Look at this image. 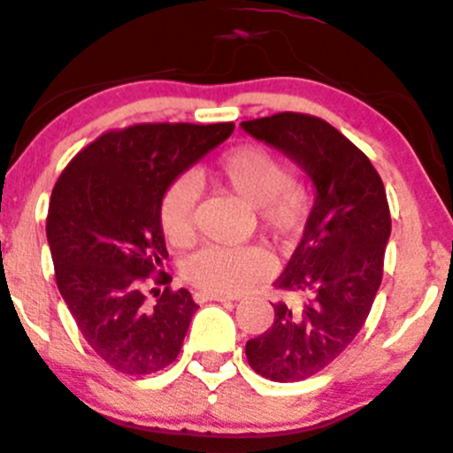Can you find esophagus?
<instances>
[{
	"instance_id": "esophagus-1",
	"label": "esophagus",
	"mask_w": 453,
	"mask_h": 453,
	"mask_svg": "<svg viewBox=\"0 0 453 453\" xmlns=\"http://www.w3.org/2000/svg\"><path fill=\"white\" fill-rule=\"evenodd\" d=\"M239 299L236 295H223V293H208V290H199L195 293V302L203 303V302H234Z\"/></svg>"
}]
</instances>
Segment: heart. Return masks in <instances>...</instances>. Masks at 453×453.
I'll list each match as a JSON object with an SVG mask.
<instances>
[{
    "label": "heart",
    "mask_w": 453,
    "mask_h": 453,
    "mask_svg": "<svg viewBox=\"0 0 453 453\" xmlns=\"http://www.w3.org/2000/svg\"><path fill=\"white\" fill-rule=\"evenodd\" d=\"M219 182L258 208V221L269 239L290 241L308 214V195L293 182L287 165L260 145L232 150L219 160L214 171ZM197 190L190 180H178L165 190L160 202V226L173 245H184L193 236V211ZM266 263L254 247H206L184 263L182 273L195 287L208 293H234L242 284L260 278Z\"/></svg>",
    "instance_id": "heart-1"
}]
</instances>
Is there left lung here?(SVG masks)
I'll use <instances>...</instances> for the list:
<instances>
[{
    "instance_id": "1",
    "label": "left lung",
    "mask_w": 453,
    "mask_h": 453,
    "mask_svg": "<svg viewBox=\"0 0 453 453\" xmlns=\"http://www.w3.org/2000/svg\"><path fill=\"white\" fill-rule=\"evenodd\" d=\"M242 130L288 156L312 180L314 203L299 245L275 288L265 334L247 341V363L273 382H299L326 369L356 339L382 282L390 211L371 160L319 117L278 112Z\"/></svg>"
}]
</instances>
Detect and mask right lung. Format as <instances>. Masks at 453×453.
Returning a JSON list of instances; mask_svg holds the SVG:
<instances>
[{
	"label": "right lung",
	"mask_w": 453,
	"mask_h": 453,
	"mask_svg": "<svg viewBox=\"0 0 453 453\" xmlns=\"http://www.w3.org/2000/svg\"><path fill=\"white\" fill-rule=\"evenodd\" d=\"M234 123H136L84 147L51 190L47 242L56 284L90 349L112 369L150 375L180 354L197 303L187 288L142 284L166 258L160 202ZM156 282H171L165 271Z\"/></svg>",
	"instance_id": "obj_1"
}]
</instances>
